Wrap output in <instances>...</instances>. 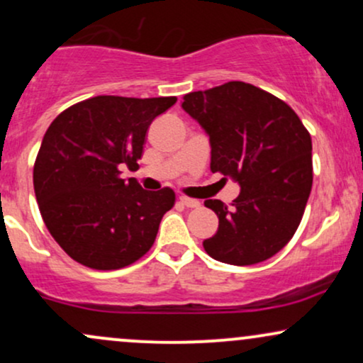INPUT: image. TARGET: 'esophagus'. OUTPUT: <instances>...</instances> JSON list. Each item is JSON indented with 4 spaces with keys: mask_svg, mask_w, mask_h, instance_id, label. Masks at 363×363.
Masks as SVG:
<instances>
[{
    "mask_svg": "<svg viewBox=\"0 0 363 363\" xmlns=\"http://www.w3.org/2000/svg\"><path fill=\"white\" fill-rule=\"evenodd\" d=\"M179 201H181L182 205L187 206V208H199V205H201V203H199L198 199L187 198V196H179Z\"/></svg>",
    "mask_w": 363,
    "mask_h": 363,
    "instance_id": "obj_1",
    "label": "esophagus"
}]
</instances>
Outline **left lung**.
I'll list each match as a JSON object with an SVG mask.
<instances>
[{
    "instance_id": "obj_1",
    "label": "left lung",
    "mask_w": 363,
    "mask_h": 363,
    "mask_svg": "<svg viewBox=\"0 0 363 363\" xmlns=\"http://www.w3.org/2000/svg\"><path fill=\"white\" fill-rule=\"evenodd\" d=\"M182 109L210 136L211 172L240 186L232 208L205 201L218 216V230L203 247L227 264L269 259L294 237L309 199V131L289 104L244 82L191 91Z\"/></svg>"
}]
</instances>
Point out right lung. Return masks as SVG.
<instances>
[{"mask_svg": "<svg viewBox=\"0 0 363 363\" xmlns=\"http://www.w3.org/2000/svg\"><path fill=\"white\" fill-rule=\"evenodd\" d=\"M176 101L99 95L62 111L48 128L34 191L45 227L72 259L91 269H119L155 242L176 194L121 179V165L138 167L150 124Z\"/></svg>", "mask_w": 363, "mask_h": 363, "instance_id": "add662e5", "label": "right lung"}]
</instances>
